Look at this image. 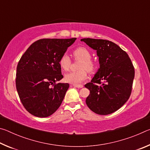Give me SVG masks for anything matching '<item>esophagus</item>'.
<instances>
[{
  "instance_id": "esophagus-1",
  "label": "esophagus",
  "mask_w": 150,
  "mask_h": 150,
  "mask_svg": "<svg viewBox=\"0 0 150 150\" xmlns=\"http://www.w3.org/2000/svg\"><path fill=\"white\" fill-rule=\"evenodd\" d=\"M75 87H77V88H83V85H73Z\"/></svg>"
}]
</instances>
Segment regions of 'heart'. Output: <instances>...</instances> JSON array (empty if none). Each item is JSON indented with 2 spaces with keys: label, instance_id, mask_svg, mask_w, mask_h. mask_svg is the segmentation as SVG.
I'll use <instances>...</instances> for the list:
<instances>
[{
  "label": "heart",
  "instance_id": "obj_1",
  "mask_svg": "<svg viewBox=\"0 0 150 150\" xmlns=\"http://www.w3.org/2000/svg\"><path fill=\"white\" fill-rule=\"evenodd\" d=\"M73 56L77 59L81 60L79 65L80 70L67 73L64 79L67 83L73 85H79L87 78V72H93L95 69L96 65L91 59V55L89 51L84 47H79L73 51ZM59 65L62 69L67 71L71 65V59L67 54H63L59 60Z\"/></svg>",
  "mask_w": 150,
  "mask_h": 150
}]
</instances>
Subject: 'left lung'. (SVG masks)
I'll use <instances>...</instances> for the list:
<instances>
[{
    "label": "left lung",
    "instance_id": "left-lung-1",
    "mask_svg": "<svg viewBox=\"0 0 150 150\" xmlns=\"http://www.w3.org/2000/svg\"><path fill=\"white\" fill-rule=\"evenodd\" d=\"M81 41L96 51L100 65L91 82L85 85L90 91L86 104L96 114L110 115L130 97L135 74L132 63L126 52L112 42L93 38Z\"/></svg>",
    "mask_w": 150,
    "mask_h": 150
}]
</instances>
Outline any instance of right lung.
Instances as JSON below:
<instances>
[{"instance_id": "right-lung-1", "label": "right lung", "mask_w": 150, "mask_h": 150, "mask_svg": "<svg viewBox=\"0 0 150 150\" xmlns=\"http://www.w3.org/2000/svg\"><path fill=\"white\" fill-rule=\"evenodd\" d=\"M75 40V38L39 40L20 58L16 89L22 105L31 115L47 117L60 106L69 85L55 83L63 77L59 60Z\"/></svg>"}]
</instances>
